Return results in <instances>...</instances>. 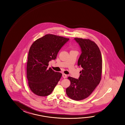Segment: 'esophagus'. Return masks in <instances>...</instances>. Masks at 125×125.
Listing matches in <instances>:
<instances>
[{
  "instance_id": "esophagus-1",
  "label": "esophagus",
  "mask_w": 125,
  "mask_h": 125,
  "mask_svg": "<svg viewBox=\"0 0 125 125\" xmlns=\"http://www.w3.org/2000/svg\"><path fill=\"white\" fill-rule=\"evenodd\" d=\"M62 77H63L64 78H66L67 77V75L65 73H62Z\"/></svg>"
}]
</instances>
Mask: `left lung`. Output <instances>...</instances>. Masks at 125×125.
Listing matches in <instances>:
<instances>
[{"label": "left lung", "mask_w": 125, "mask_h": 125, "mask_svg": "<svg viewBox=\"0 0 125 125\" xmlns=\"http://www.w3.org/2000/svg\"><path fill=\"white\" fill-rule=\"evenodd\" d=\"M82 50L78 66L82 70L78 79L68 77L71 84L66 89V93L72 100H84L90 95L101 79L102 59L97 44L89 39L75 38Z\"/></svg>", "instance_id": "8db88e82"}]
</instances>
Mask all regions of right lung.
I'll return each mask as SVG.
<instances>
[{"instance_id":"right-lung-1","label":"right lung","mask_w":125,"mask_h":125,"mask_svg":"<svg viewBox=\"0 0 125 125\" xmlns=\"http://www.w3.org/2000/svg\"><path fill=\"white\" fill-rule=\"evenodd\" d=\"M69 40L62 36L47 34L34 41L30 48L27 63L28 84L32 93L40 96L49 95L60 79L61 73L48 69L49 62Z\"/></svg>"}]
</instances>
